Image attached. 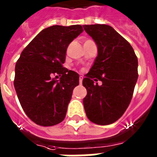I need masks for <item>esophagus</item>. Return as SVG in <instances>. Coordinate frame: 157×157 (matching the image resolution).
Segmentation results:
<instances>
[{"mask_svg": "<svg viewBox=\"0 0 157 157\" xmlns=\"http://www.w3.org/2000/svg\"><path fill=\"white\" fill-rule=\"evenodd\" d=\"M82 80H83V76H80V78H79V81H80V84L82 83Z\"/></svg>", "mask_w": 157, "mask_h": 157, "instance_id": "34e87169", "label": "esophagus"}]
</instances>
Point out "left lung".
<instances>
[{
    "instance_id": "8db88e82",
    "label": "left lung",
    "mask_w": 157,
    "mask_h": 157,
    "mask_svg": "<svg viewBox=\"0 0 157 157\" xmlns=\"http://www.w3.org/2000/svg\"><path fill=\"white\" fill-rule=\"evenodd\" d=\"M98 46V56L82 84L86 116L94 124L106 125L120 119L129 107L138 80V58L128 41L111 26L84 25ZM101 80V86L93 81Z\"/></svg>"
}]
</instances>
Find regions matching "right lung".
<instances>
[{
	"mask_svg": "<svg viewBox=\"0 0 157 157\" xmlns=\"http://www.w3.org/2000/svg\"><path fill=\"white\" fill-rule=\"evenodd\" d=\"M83 31L81 25L45 28L17 60L13 81L17 96L26 115L38 125H55L66 117L79 75L63 64L69 44ZM53 75L60 76L59 81Z\"/></svg>",
	"mask_w": 157,
	"mask_h": 157,
	"instance_id": "obj_1",
	"label": "right lung"
}]
</instances>
